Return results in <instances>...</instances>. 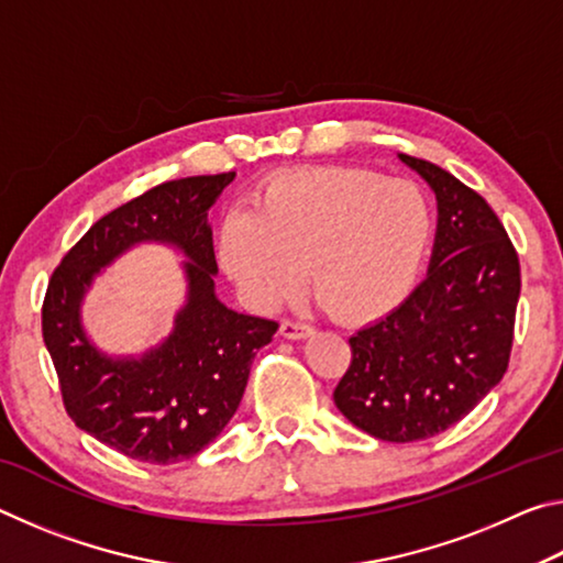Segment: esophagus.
I'll return each instance as SVG.
<instances>
[{
	"mask_svg": "<svg viewBox=\"0 0 563 563\" xmlns=\"http://www.w3.org/2000/svg\"><path fill=\"white\" fill-rule=\"evenodd\" d=\"M280 335L288 338V340H302L312 335V328L305 325V322H298V320H283L280 322Z\"/></svg>",
	"mask_w": 563,
	"mask_h": 563,
	"instance_id": "1",
	"label": "esophagus"
}]
</instances>
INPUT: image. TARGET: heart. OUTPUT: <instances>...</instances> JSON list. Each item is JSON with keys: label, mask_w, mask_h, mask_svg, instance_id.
Masks as SVG:
<instances>
[{"label": "heart", "mask_w": 563, "mask_h": 563, "mask_svg": "<svg viewBox=\"0 0 563 563\" xmlns=\"http://www.w3.org/2000/svg\"><path fill=\"white\" fill-rule=\"evenodd\" d=\"M432 211L422 190L362 168L290 170L225 216L218 258L255 310L310 290L345 322L387 316L422 268Z\"/></svg>", "instance_id": "1"}]
</instances>
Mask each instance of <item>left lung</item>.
Wrapping results in <instances>:
<instances>
[{
    "label": "left lung",
    "instance_id": "left-lung-1",
    "mask_svg": "<svg viewBox=\"0 0 563 563\" xmlns=\"http://www.w3.org/2000/svg\"><path fill=\"white\" fill-rule=\"evenodd\" d=\"M437 196L427 278L387 318L350 338L335 405L383 442L450 430L509 367L521 290L519 255L497 213L450 170L399 154Z\"/></svg>",
    "mask_w": 563,
    "mask_h": 563
}]
</instances>
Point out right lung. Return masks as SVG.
I'll return each mask as SVG.
<instances>
[{"label": "right lung", "mask_w": 563, "mask_h": 563, "mask_svg": "<svg viewBox=\"0 0 563 563\" xmlns=\"http://www.w3.org/2000/svg\"><path fill=\"white\" fill-rule=\"evenodd\" d=\"M235 178L166 180L93 223L56 265L42 305V335L66 415L129 460L178 464L206 450L241 405L255 352L278 322L235 312L216 298L208 208ZM176 244L189 258V300L166 343L144 358H107L80 328L82 292L131 244Z\"/></svg>", "instance_id": "right-lung-1"}]
</instances>
